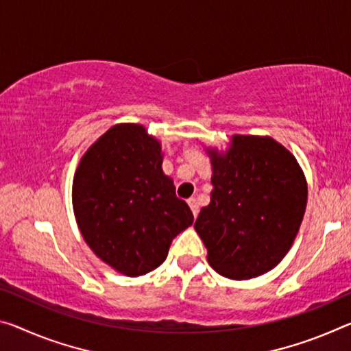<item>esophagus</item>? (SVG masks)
Wrapping results in <instances>:
<instances>
[{"label": "esophagus", "mask_w": 351, "mask_h": 351, "mask_svg": "<svg viewBox=\"0 0 351 351\" xmlns=\"http://www.w3.org/2000/svg\"><path fill=\"white\" fill-rule=\"evenodd\" d=\"M187 203H189V206H191V210H192L193 217H197V215H198V204H197V199H195V198H191Z\"/></svg>", "instance_id": "obj_1"}]
</instances>
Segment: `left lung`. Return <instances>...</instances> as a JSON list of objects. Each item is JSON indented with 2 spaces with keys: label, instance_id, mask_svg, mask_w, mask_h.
I'll return each instance as SVG.
<instances>
[{
  "label": "left lung",
  "instance_id": "1",
  "mask_svg": "<svg viewBox=\"0 0 351 351\" xmlns=\"http://www.w3.org/2000/svg\"><path fill=\"white\" fill-rule=\"evenodd\" d=\"M210 203L195 230L208 263L231 280L264 275L281 263L302 225L308 184L295 156L271 137L232 136L225 153L208 148Z\"/></svg>",
  "mask_w": 351,
  "mask_h": 351
}]
</instances>
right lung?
Returning <instances> with one entry per match:
<instances>
[{"instance_id": "add662e5", "label": "right lung", "mask_w": 351, "mask_h": 351, "mask_svg": "<svg viewBox=\"0 0 351 351\" xmlns=\"http://www.w3.org/2000/svg\"><path fill=\"white\" fill-rule=\"evenodd\" d=\"M71 198L87 245L128 276L162 264L171 241L193 223L191 208L164 175L159 141L142 125H115L87 149Z\"/></svg>"}]
</instances>
